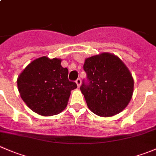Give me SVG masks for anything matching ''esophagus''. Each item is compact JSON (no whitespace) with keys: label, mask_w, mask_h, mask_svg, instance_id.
I'll list each match as a JSON object with an SVG mask.
<instances>
[{"label":"esophagus","mask_w":156,"mask_h":156,"mask_svg":"<svg viewBox=\"0 0 156 156\" xmlns=\"http://www.w3.org/2000/svg\"><path fill=\"white\" fill-rule=\"evenodd\" d=\"M75 82H76V84H77V85H78V87H79L80 86H81V78H77V80L76 81H75Z\"/></svg>","instance_id":"1"}]
</instances>
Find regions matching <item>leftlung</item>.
<instances>
[{
	"label": "left lung",
	"mask_w": 156,
	"mask_h": 156,
	"mask_svg": "<svg viewBox=\"0 0 156 156\" xmlns=\"http://www.w3.org/2000/svg\"><path fill=\"white\" fill-rule=\"evenodd\" d=\"M87 80L80 87L88 108L94 114L109 117L121 112L130 102L133 79L118 56L103 53L85 59Z\"/></svg>",
	"instance_id": "8db88e82"
}]
</instances>
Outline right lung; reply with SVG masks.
Returning a JSON list of instances; mask_svg holds the SVG:
<instances>
[{"instance_id": "1", "label": "right lung", "mask_w": 156, "mask_h": 156, "mask_svg": "<svg viewBox=\"0 0 156 156\" xmlns=\"http://www.w3.org/2000/svg\"><path fill=\"white\" fill-rule=\"evenodd\" d=\"M69 70L61 59L46 56L32 61L17 79L23 101L34 112L50 116L59 114L67 106L71 90L77 87L69 81Z\"/></svg>"}]
</instances>
